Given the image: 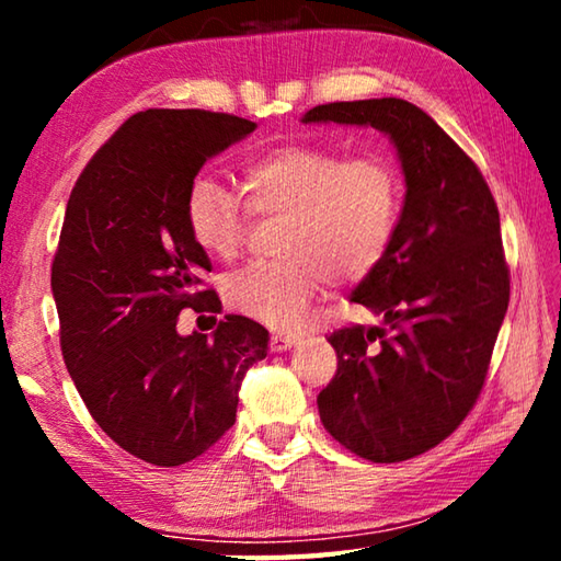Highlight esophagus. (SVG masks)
Instances as JSON below:
<instances>
[{"mask_svg":"<svg viewBox=\"0 0 561 561\" xmlns=\"http://www.w3.org/2000/svg\"><path fill=\"white\" fill-rule=\"evenodd\" d=\"M294 336H289V334H272V339H270V348L274 351V354H282V351H289L291 346H294Z\"/></svg>","mask_w":561,"mask_h":561,"instance_id":"1","label":"esophagus"}]
</instances>
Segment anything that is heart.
<instances>
[{"instance_id": "b5f03b06", "label": "heart", "mask_w": 561, "mask_h": 561, "mask_svg": "<svg viewBox=\"0 0 561 561\" xmlns=\"http://www.w3.org/2000/svg\"><path fill=\"white\" fill-rule=\"evenodd\" d=\"M242 195L213 175L190 180L183 215L193 242L213 260L242 250L252 215H287L277 252L222 284L227 307L264 327L291 329L327 279H358L378 267L398 232L405 185L391 158L291 144L242 168Z\"/></svg>"}]
</instances>
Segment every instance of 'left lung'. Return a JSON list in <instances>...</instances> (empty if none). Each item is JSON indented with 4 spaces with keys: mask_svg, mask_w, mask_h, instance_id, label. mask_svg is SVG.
Here are the masks:
<instances>
[{
    "mask_svg": "<svg viewBox=\"0 0 561 561\" xmlns=\"http://www.w3.org/2000/svg\"><path fill=\"white\" fill-rule=\"evenodd\" d=\"M301 121L383 130L401 158V225L351 291L383 324L329 336L339 368L317 403L331 438L358 458H415L458 428L485 386L510 304L495 197L470 156L403 99L324 103Z\"/></svg>",
    "mask_w": 561,
    "mask_h": 561,
    "instance_id": "obj_1",
    "label": "left lung"
}]
</instances>
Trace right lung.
<instances>
[{"label":"right lung","mask_w":561,"mask_h":561,"mask_svg":"<svg viewBox=\"0 0 561 561\" xmlns=\"http://www.w3.org/2000/svg\"><path fill=\"white\" fill-rule=\"evenodd\" d=\"M257 123L201 108L130 116L76 180L51 264L64 364L113 443L160 468L195 460L234 425L267 329L227 314L178 334L183 309L220 311L210 260L183 215L190 180Z\"/></svg>","instance_id":"obj_1"}]
</instances>
